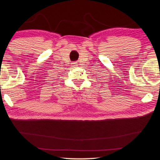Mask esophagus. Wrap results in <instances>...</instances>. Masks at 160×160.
<instances>
[{"mask_svg": "<svg viewBox=\"0 0 160 160\" xmlns=\"http://www.w3.org/2000/svg\"><path fill=\"white\" fill-rule=\"evenodd\" d=\"M72 64H73L74 66H77V64L76 63V62H74V63H72Z\"/></svg>", "mask_w": 160, "mask_h": 160, "instance_id": "obj_1", "label": "esophagus"}]
</instances>
